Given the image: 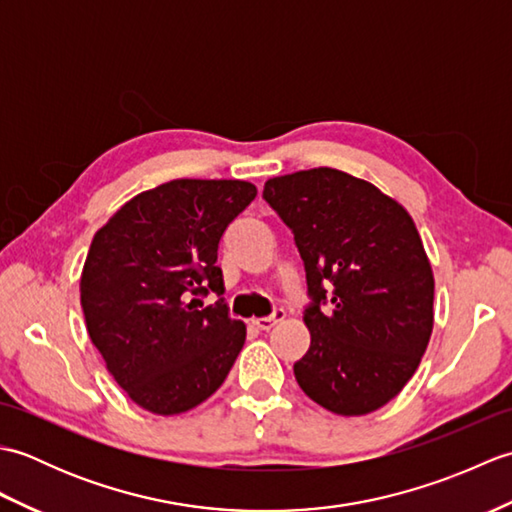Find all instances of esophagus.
I'll return each instance as SVG.
<instances>
[{"instance_id":"1","label":"esophagus","mask_w":512,"mask_h":512,"mask_svg":"<svg viewBox=\"0 0 512 512\" xmlns=\"http://www.w3.org/2000/svg\"><path fill=\"white\" fill-rule=\"evenodd\" d=\"M284 317H286V312L284 310H275L273 314H270V317H262V319H253V325H257L259 330H270V328H275L277 323H281L284 321Z\"/></svg>"}]
</instances>
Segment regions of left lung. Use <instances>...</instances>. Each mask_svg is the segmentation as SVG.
Returning <instances> with one entry per match:
<instances>
[{"mask_svg":"<svg viewBox=\"0 0 512 512\" xmlns=\"http://www.w3.org/2000/svg\"><path fill=\"white\" fill-rule=\"evenodd\" d=\"M264 200L295 233L312 306L295 378L317 405L365 416L416 374L433 330V270L405 206L372 182L319 167L270 178ZM333 284L331 310L322 286Z\"/></svg>","mask_w":512,"mask_h":512,"instance_id":"8db88e82","label":"left lung"}]
</instances>
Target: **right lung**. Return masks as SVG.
I'll return each instance as SVG.
<instances>
[{
    "instance_id": "obj_1",
    "label": "right lung",
    "mask_w": 512,
    "mask_h": 512,
    "mask_svg": "<svg viewBox=\"0 0 512 512\" xmlns=\"http://www.w3.org/2000/svg\"><path fill=\"white\" fill-rule=\"evenodd\" d=\"M244 180L180 178L134 195L99 231L81 273V308L96 350L125 394L156 416L213 396L246 341L228 317L217 244L255 200Z\"/></svg>"
}]
</instances>
